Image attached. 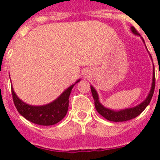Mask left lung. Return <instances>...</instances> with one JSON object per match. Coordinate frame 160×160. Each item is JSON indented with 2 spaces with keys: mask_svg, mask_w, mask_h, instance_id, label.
Instances as JSON below:
<instances>
[{
  "mask_svg": "<svg viewBox=\"0 0 160 160\" xmlns=\"http://www.w3.org/2000/svg\"><path fill=\"white\" fill-rule=\"evenodd\" d=\"M131 32L135 35H138V32H137L135 27H131ZM143 41V40H142ZM144 42V41H143ZM152 57V56H151ZM155 71L153 70V78H152V88L150 90V93L148 94V97L146 98V99L144 100L140 104L137 105L136 107H131V108L124 109V110H119V111H114V110H111V109L106 108L104 106L101 104L99 102V98H98V95L95 89L90 86V89H91V93H92L93 98L94 100V106L97 110V111L101 114L102 116L104 117L106 119L111 121V122H124V121H128V120L132 119L137 117L138 115L141 114L142 111L145 110L147 107L149 105L150 102L152 100V96L154 94V90H155Z\"/></svg>",
  "mask_w": 160,
  "mask_h": 160,
  "instance_id": "left-lung-1",
  "label": "left lung"
}]
</instances>
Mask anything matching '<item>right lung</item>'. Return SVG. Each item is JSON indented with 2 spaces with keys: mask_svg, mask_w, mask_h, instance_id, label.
<instances>
[{
  "mask_svg": "<svg viewBox=\"0 0 160 160\" xmlns=\"http://www.w3.org/2000/svg\"><path fill=\"white\" fill-rule=\"evenodd\" d=\"M81 79H78L74 84L68 87L57 99L44 106H31L26 104L17 96L13 88L11 87L14 105L24 118L33 123L42 126L54 125L66 116L69 107V97L72 88Z\"/></svg>",
  "mask_w": 160,
  "mask_h": 160,
  "instance_id": "1",
  "label": "right lung"
}]
</instances>
